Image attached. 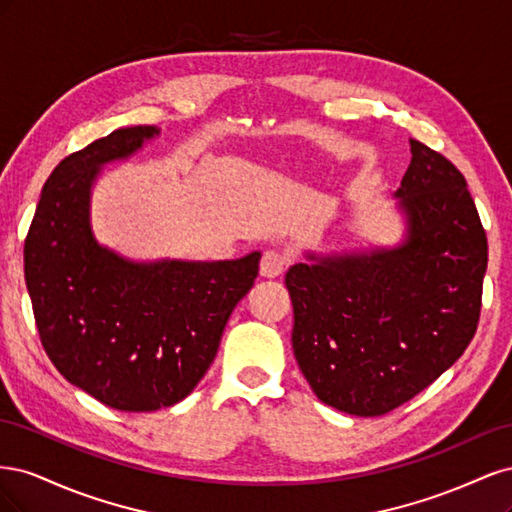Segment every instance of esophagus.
<instances>
[{
    "label": "esophagus",
    "instance_id": "1",
    "mask_svg": "<svg viewBox=\"0 0 512 512\" xmlns=\"http://www.w3.org/2000/svg\"><path fill=\"white\" fill-rule=\"evenodd\" d=\"M288 262H290L288 254L280 250H267L260 260V273L265 277H277L286 271Z\"/></svg>",
    "mask_w": 512,
    "mask_h": 512
}]
</instances>
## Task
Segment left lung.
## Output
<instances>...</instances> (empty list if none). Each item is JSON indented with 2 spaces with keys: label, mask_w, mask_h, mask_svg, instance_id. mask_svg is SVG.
Here are the masks:
<instances>
[{
  "label": "left lung",
  "mask_w": 512,
  "mask_h": 512,
  "mask_svg": "<svg viewBox=\"0 0 512 512\" xmlns=\"http://www.w3.org/2000/svg\"><path fill=\"white\" fill-rule=\"evenodd\" d=\"M397 250L294 265L292 348L320 401L380 416L440 378L478 327L487 235L459 168L410 138ZM314 260V258H312Z\"/></svg>",
  "instance_id": "1"
}]
</instances>
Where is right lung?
<instances>
[{
  "mask_svg": "<svg viewBox=\"0 0 512 512\" xmlns=\"http://www.w3.org/2000/svg\"><path fill=\"white\" fill-rule=\"evenodd\" d=\"M158 134L115 130L61 160L25 237V284L44 352L104 406L153 412L207 374L235 305L254 286L260 252L224 262L134 265L89 230V190L104 162Z\"/></svg>",
  "mask_w": 512,
  "mask_h": 512,
  "instance_id": "right-lung-1",
  "label": "right lung"
}]
</instances>
